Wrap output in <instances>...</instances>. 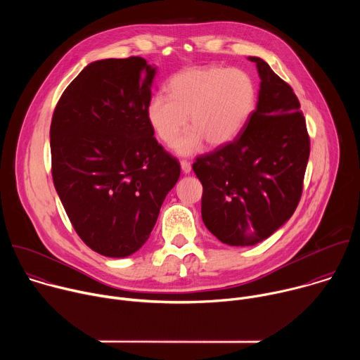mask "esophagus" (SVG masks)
Wrapping results in <instances>:
<instances>
[{
  "instance_id": "esophagus-1",
  "label": "esophagus",
  "mask_w": 360,
  "mask_h": 360,
  "mask_svg": "<svg viewBox=\"0 0 360 360\" xmlns=\"http://www.w3.org/2000/svg\"><path fill=\"white\" fill-rule=\"evenodd\" d=\"M181 169L184 174H189L191 172V164L188 161H181Z\"/></svg>"
}]
</instances>
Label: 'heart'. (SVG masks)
<instances>
[{"instance_id": "heart-1", "label": "heart", "mask_w": 360, "mask_h": 360, "mask_svg": "<svg viewBox=\"0 0 360 360\" xmlns=\"http://www.w3.org/2000/svg\"><path fill=\"white\" fill-rule=\"evenodd\" d=\"M168 94L149 98L146 118L165 143H172L188 121L191 129L175 142L179 155H192L203 141L212 148L233 141L250 120L258 99L246 71L218 65L176 72L168 82Z\"/></svg>"}]
</instances>
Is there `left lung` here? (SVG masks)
Masks as SVG:
<instances>
[{
	"instance_id": "left-lung-1",
	"label": "left lung",
	"mask_w": 360,
	"mask_h": 360,
	"mask_svg": "<svg viewBox=\"0 0 360 360\" xmlns=\"http://www.w3.org/2000/svg\"><path fill=\"white\" fill-rule=\"evenodd\" d=\"M256 110L238 136L192 165L202 193V219L221 242L252 246L293 215L303 188L311 141L299 99L258 57Z\"/></svg>"
}]
</instances>
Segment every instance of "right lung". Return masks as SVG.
Masks as SVG:
<instances>
[{
    "label": "right lung",
    "instance_id": "obj_1",
    "mask_svg": "<svg viewBox=\"0 0 360 360\" xmlns=\"http://www.w3.org/2000/svg\"><path fill=\"white\" fill-rule=\"evenodd\" d=\"M155 74L141 57L91 63L51 122L57 193L78 236L108 258H125L148 240L181 175L146 118Z\"/></svg>",
    "mask_w": 360,
    "mask_h": 360
}]
</instances>
